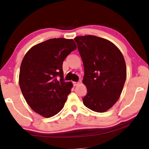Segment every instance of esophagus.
<instances>
[{
    "label": "esophagus",
    "mask_w": 149,
    "mask_h": 149,
    "mask_svg": "<svg viewBox=\"0 0 149 149\" xmlns=\"http://www.w3.org/2000/svg\"><path fill=\"white\" fill-rule=\"evenodd\" d=\"M73 84H74V86H77L79 84V82H73Z\"/></svg>",
    "instance_id": "1"
}]
</instances>
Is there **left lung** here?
I'll use <instances>...</instances> for the list:
<instances>
[{
    "label": "left lung",
    "instance_id": "1",
    "mask_svg": "<svg viewBox=\"0 0 149 149\" xmlns=\"http://www.w3.org/2000/svg\"><path fill=\"white\" fill-rule=\"evenodd\" d=\"M84 67L83 84L88 93L84 104L97 112H105L120 96L126 78L123 53L108 40L94 36L75 37Z\"/></svg>",
    "mask_w": 149,
    "mask_h": 149
}]
</instances>
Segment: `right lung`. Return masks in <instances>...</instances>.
Listing matches in <instances>:
<instances>
[{
	"label": "right lung",
	"mask_w": 149,
	"mask_h": 149,
	"mask_svg": "<svg viewBox=\"0 0 149 149\" xmlns=\"http://www.w3.org/2000/svg\"><path fill=\"white\" fill-rule=\"evenodd\" d=\"M76 48L73 39H50L32 47L24 56L20 88L26 103L41 116L52 117L63 108L73 84L64 81L63 61Z\"/></svg>",
	"instance_id": "right-lung-1"
}]
</instances>
